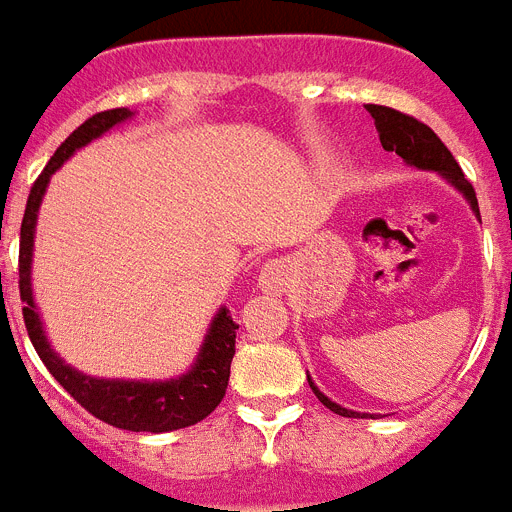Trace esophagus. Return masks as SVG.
<instances>
[{"mask_svg":"<svg viewBox=\"0 0 512 512\" xmlns=\"http://www.w3.org/2000/svg\"><path fill=\"white\" fill-rule=\"evenodd\" d=\"M288 281H291V278H288V268L278 260L268 262V265L260 270V288H262V291H270V293L286 291Z\"/></svg>","mask_w":512,"mask_h":512,"instance_id":"obj_1","label":"esophagus"}]
</instances>
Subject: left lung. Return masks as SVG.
I'll list each match as a JSON object with an SVG mask.
<instances>
[{"mask_svg":"<svg viewBox=\"0 0 512 512\" xmlns=\"http://www.w3.org/2000/svg\"><path fill=\"white\" fill-rule=\"evenodd\" d=\"M366 110L371 113L373 123H376L379 141L386 151H397L404 162L410 164V167H417V170L438 172V175H441L448 185H453V188L464 195L466 201H469L471 211H474V216L479 219L477 193H474V188H471V182L464 177L459 162L453 159V154L446 149V144H443V141L438 139V136H435V133L425 126V123L415 121L412 115H404L394 108H384V105H366ZM306 381H309L311 391L317 394L319 402H322L327 410L335 412V415L373 417V415H368V412L348 410V407H342V404L332 402L330 397H324L322 391H319V386L311 381L309 373H306Z\"/></svg>","mask_w":512,"mask_h":512,"instance_id":"obj_1","label":"left lung"}]
</instances>
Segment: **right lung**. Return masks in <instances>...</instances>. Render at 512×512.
<instances>
[{
	"instance_id": "1",
	"label": "right lung",
	"mask_w": 512,
	"mask_h": 512,
	"mask_svg": "<svg viewBox=\"0 0 512 512\" xmlns=\"http://www.w3.org/2000/svg\"><path fill=\"white\" fill-rule=\"evenodd\" d=\"M128 118H133L128 108L105 110V113L87 118L56 149L51 162L46 164V170L41 172V177L30 188L28 206H25V216H22L20 226V299L25 304L22 306V317H25L30 342L41 355V361L46 363L53 379L59 381L71 397L82 404L84 410L100 417L102 422L113 425V428L133 430V433H170V430L188 428V425L201 422L224 399L239 330V324L231 319L226 306H221L216 311V317L211 319V324H208V332L203 337V345L195 355V363L190 366V371L167 381H126L87 376V373L69 366L64 358H59V353L48 342L41 314H38V306H35L33 299L35 224H38V211H41L51 175L74 151L100 139L102 133L121 126Z\"/></svg>"
}]
</instances>
